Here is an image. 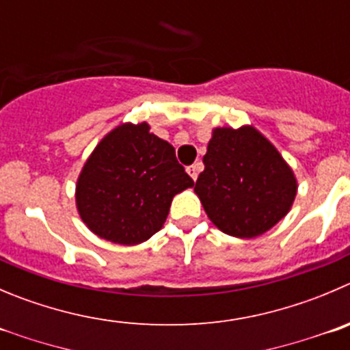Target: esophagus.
<instances>
[{
    "label": "esophagus",
    "mask_w": 350,
    "mask_h": 350,
    "mask_svg": "<svg viewBox=\"0 0 350 350\" xmlns=\"http://www.w3.org/2000/svg\"><path fill=\"white\" fill-rule=\"evenodd\" d=\"M201 168H202L201 163H194V165L189 166L187 173H189V175H191L192 180H198V175H199V172H201Z\"/></svg>",
    "instance_id": "obj_1"
}]
</instances>
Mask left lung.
Instances as JSON below:
<instances>
[{
    "label": "left lung",
    "mask_w": 350,
    "mask_h": 350,
    "mask_svg": "<svg viewBox=\"0 0 350 350\" xmlns=\"http://www.w3.org/2000/svg\"><path fill=\"white\" fill-rule=\"evenodd\" d=\"M194 191L209 219L234 237L265 234L288 213L297 184L292 170L256 129L213 131Z\"/></svg>",
    "instance_id": "obj_1"
}]
</instances>
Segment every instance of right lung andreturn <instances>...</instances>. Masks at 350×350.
Instances as JSON below:
<instances>
[{"instance_id": "add662e5", "label": "right lung", "mask_w": 350, "mask_h": 350, "mask_svg": "<svg viewBox=\"0 0 350 350\" xmlns=\"http://www.w3.org/2000/svg\"><path fill=\"white\" fill-rule=\"evenodd\" d=\"M192 185L173 146L151 134L148 123H125L88 159L75 199L81 218L96 235L135 245L163 227L173 196Z\"/></svg>"}]
</instances>
